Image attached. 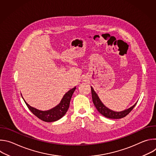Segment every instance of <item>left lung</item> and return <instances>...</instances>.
<instances>
[{"instance_id":"obj_1","label":"left lung","mask_w":156,"mask_h":156,"mask_svg":"<svg viewBox=\"0 0 156 156\" xmlns=\"http://www.w3.org/2000/svg\"><path fill=\"white\" fill-rule=\"evenodd\" d=\"M91 88L92 99H93L94 105H95L96 108L98 110V112L107 118L112 119H119L123 118L131 112V111L133 110V108L135 107V106L137 104V102H136L134 105L131 106V107H129V108L121 111V112H115V111L110 110L108 108H107L106 106H105L104 104L101 102L99 96H98V94L94 91L93 88L91 86Z\"/></svg>"}]
</instances>
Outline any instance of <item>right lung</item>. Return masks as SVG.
Here are the masks:
<instances>
[{
	"label": "right lung",
	"mask_w": 156,
	"mask_h": 156,
	"mask_svg": "<svg viewBox=\"0 0 156 156\" xmlns=\"http://www.w3.org/2000/svg\"><path fill=\"white\" fill-rule=\"evenodd\" d=\"M75 89L76 87L72 88V90H69L67 93H65L59 104H58L55 107L46 111L39 110L30 106L26 102L24 99H23L31 112L38 119H41L44 122H52L60 119L65 115L66 112H67V110L69 108L71 98L75 90Z\"/></svg>",
	"instance_id": "right-lung-1"
}]
</instances>
